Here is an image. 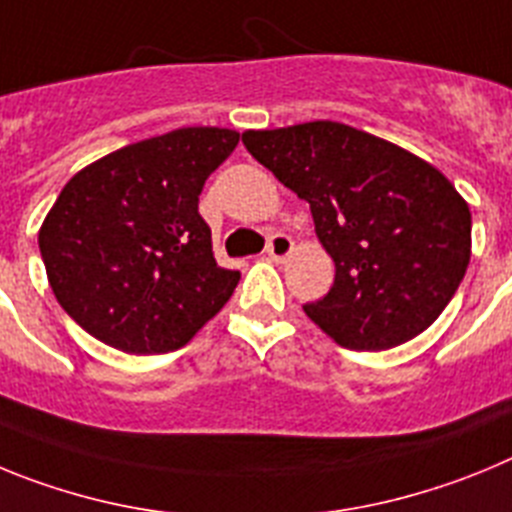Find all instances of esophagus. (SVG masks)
Returning a JSON list of instances; mask_svg holds the SVG:
<instances>
[{
	"label": "esophagus",
	"mask_w": 512,
	"mask_h": 512,
	"mask_svg": "<svg viewBox=\"0 0 512 512\" xmlns=\"http://www.w3.org/2000/svg\"><path fill=\"white\" fill-rule=\"evenodd\" d=\"M292 251H295V241H292V238H289V235H284V233L271 235L269 246H266V253H269V259L271 261H279V264H282V261L287 259V256Z\"/></svg>",
	"instance_id": "1"
}]
</instances>
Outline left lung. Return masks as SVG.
Returning <instances> with one entry per match:
<instances>
[{
  "mask_svg": "<svg viewBox=\"0 0 512 512\" xmlns=\"http://www.w3.org/2000/svg\"><path fill=\"white\" fill-rule=\"evenodd\" d=\"M248 153L310 205L336 279L307 318L354 351L423 333L472 256V212L433 164L333 120L246 130Z\"/></svg>",
  "mask_w": 512,
  "mask_h": 512,
  "instance_id": "8db88e82",
  "label": "left lung"
}]
</instances>
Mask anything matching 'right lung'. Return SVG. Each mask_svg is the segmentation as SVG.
<instances>
[{"label":"right lung","instance_id":"1","mask_svg":"<svg viewBox=\"0 0 512 512\" xmlns=\"http://www.w3.org/2000/svg\"><path fill=\"white\" fill-rule=\"evenodd\" d=\"M228 128H179L102 156L61 189L38 233L58 305L125 354H166L223 310L241 279L217 266L202 220Z\"/></svg>","mask_w":512,"mask_h":512}]
</instances>
